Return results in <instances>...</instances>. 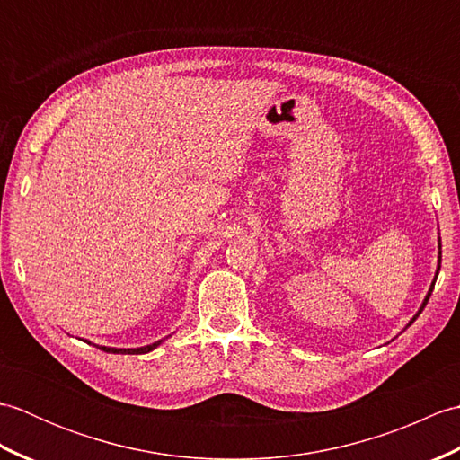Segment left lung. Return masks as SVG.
Listing matches in <instances>:
<instances>
[{"instance_id":"left-lung-1","label":"left lung","mask_w":460,"mask_h":460,"mask_svg":"<svg viewBox=\"0 0 460 460\" xmlns=\"http://www.w3.org/2000/svg\"><path fill=\"white\" fill-rule=\"evenodd\" d=\"M438 270H441V239H438V262H437V272H435V279H433V282H431V288H429V292H427V296H425V300H423V305H421V308H419V312H417V314L411 318V320H409V324L407 326H411L413 324V322L417 320V316L419 314H421V312H423V308L427 306V302H429V296H431V292H433V288H435V280H437V277H438Z\"/></svg>"}]
</instances>
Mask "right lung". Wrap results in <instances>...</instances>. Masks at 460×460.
Listing matches in <instances>:
<instances>
[{
  "label": "right lung",
  "instance_id": "add662e5",
  "mask_svg": "<svg viewBox=\"0 0 460 460\" xmlns=\"http://www.w3.org/2000/svg\"><path fill=\"white\" fill-rule=\"evenodd\" d=\"M162 341L164 340H158V341H154V344L142 346V348H109V346H96V348L109 351V354H148V351H152L154 348H158ZM89 344H91V341H89Z\"/></svg>",
  "mask_w": 460,
  "mask_h": 460
}]
</instances>
